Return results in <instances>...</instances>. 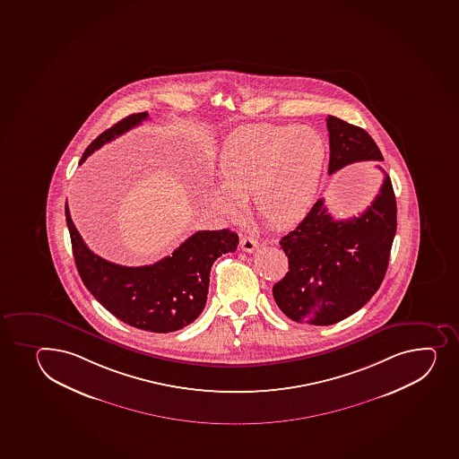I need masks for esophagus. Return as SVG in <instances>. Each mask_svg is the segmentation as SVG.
Segmentation results:
<instances>
[{"label": "esophagus", "instance_id": "obj_1", "mask_svg": "<svg viewBox=\"0 0 459 459\" xmlns=\"http://www.w3.org/2000/svg\"><path fill=\"white\" fill-rule=\"evenodd\" d=\"M241 247L242 250L247 251V253H253L259 247V241L253 237H242Z\"/></svg>", "mask_w": 459, "mask_h": 459}]
</instances>
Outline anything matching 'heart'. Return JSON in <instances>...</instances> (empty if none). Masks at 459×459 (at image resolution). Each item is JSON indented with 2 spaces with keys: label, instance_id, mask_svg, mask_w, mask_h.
<instances>
[{
  "label": "heart",
  "instance_id": "b5f03b06",
  "mask_svg": "<svg viewBox=\"0 0 459 459\" xmlns=\"http://www.w3.org/2000/svg\"><path fill=\"white\" fill-rule=\"evenodd\" d=\"M325 160V142L310 126H247L222 147V186H211L208 199L227 217H237L239 200L250 199L266 224L293 226L316 199Z\"/></svg>",
  "mask_w": 459,
  "mask_h": 459
}]
</instances>
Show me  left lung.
<instances>
[{"instance_id": "1", "label": "left lung", "mask_w": 459, "mask_h": 459, "mask_svg": "<svg viewBox=\"0 0 459 459\" xmlns=\"http://www.w3.org/2000/svg\"><path fill=\"white\" fill-rule=\"evenodd\" d=\"M328 173L359 161H384L383 153L363 128L328 116ZM383 185L359 217L334 220L325 200L313 204L292 232L280 239L289 271L273 295L280 310L295 322L331 325L368 303L383 283L396 235V197L392 180Z\"/></svg>"}]
</instances>
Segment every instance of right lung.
I'll use <instances>...</instances> for the list:
<instances>
[{"label":"right lung","mask_w":459,"mask_h":459,"mask_svg":"<svg viewBox=\"0 0 459 459\" xmlns=\"http://www.w3.org/2000/svg\"><path fill=\"white\" fill-rule=\"evenodd\" d=\"M147 117V113L131 114L116 123L91 143L80 164L105 143L142 125ZM65 213L76 270L85 288L117 319L152 333L178 331L199 317L208 298L213 262L237 250L239 242L237 233L229 229L200 230L153 265L122 266L102 259L85 246L67 204Z\"/></svg>","instance_id":"right-lung-1"}]
</instances>
